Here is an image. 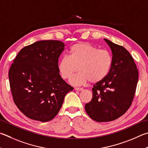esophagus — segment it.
<instances>
[{
    "label": "esophagus",
    "instance_id": "1",
    "mask_svg": "<svg viewBox=\"0 0 148 148\" xmlns=\"http://www.w3.org/2000/svg\"><path fill=\"white\" fill-rule=\"evenodd\" d=\"M74 89L76 90H77V91H82L83 90V88H79V87H75Z\"/></svg>",
    "mask_w": 148,
    "mask_h": 148
}]
</instances>
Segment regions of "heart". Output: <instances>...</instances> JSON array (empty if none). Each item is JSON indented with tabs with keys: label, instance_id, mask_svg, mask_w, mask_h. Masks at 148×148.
<instances>
[{
	"label": "heart",
	"instance_id": "b5f03b06",
	"mask_svg": "<svg viewBox=\"0 0 148 148\" xmlns=\"http://www.w3.org/2000/svg\"><path fill=\"white\" fill-rule=\"evenodd\" d=\"M112 58L108 51L87 42H78L71 47L69 57L65 56L58 62V69L61 76L70 79L77 70L78 73L70 80L74 85H82L90 82H101L109 74Z\"/></svg>",
	"mask_w": 148,
	"mask_h": 148
}]
</instances>
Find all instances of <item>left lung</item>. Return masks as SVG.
I'll use <instances>...</instances> for the list:
<instances>
[{"label":"left lung","mask_w":148,"mask_h":148,"mask_svg":"<svg viewBox=\"0 0 148 148\" xmlns=\"http://www.w3.org/2000/svg\"><path fill=\"white\" fill-rule=\"evenodd\" d=\"M112 52L109 74L92 88V98L85 106L92 120L99 122L119 119L130 108L138 80L137 68L130 53L122 46L107 39Z\"/></svg>","instance_id":"obj_1"}]
</instances>
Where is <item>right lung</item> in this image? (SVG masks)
Here are the masks:
<instances>
[{
	"instance_id": "right-lung-1",
	"label": "right lung",
	"mask_w": 148,
	"mask_h": 148,
	"mask_svg": "<svg viewBox=\"0 0 148 148\" xmlns=\"http://www.w3.org/2000/svg\"><path fill=\"white\" fill-rule=\"evenodd\" d=\"M65 45L56 40L39 41L18 53L9 71L13 100L26 116L46 122L60 111L73 87L58 71V60Z\"/></svg>"
}]
</instances>
